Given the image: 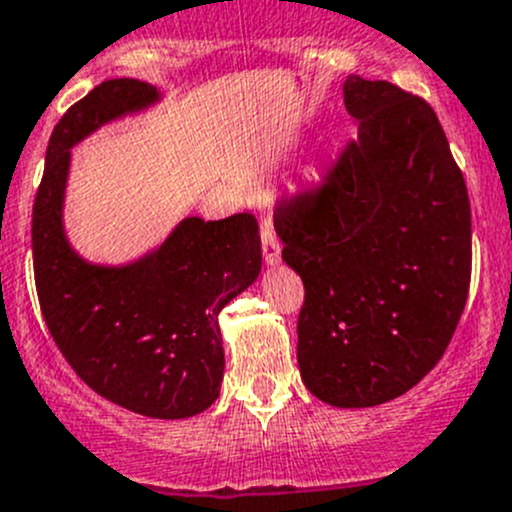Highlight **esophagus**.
I'll return each mask as SVG.
<instances>
[{"mask_svg":"<svg viewBox=\"0 0 512 512\" xmlns=\"http://www.w3.org/2000/svg\"><path fill=\"white\" fill-rule=\"evenodd\" d=\"M280 252H282V245L280 240H277L275 230H272L270 223L262 225V255H265V262L270 267H275L277 262H280Z\"/></svg>","mask_w":512,"mask_h":512,"instance_id":"esophagus-1","label":"esophagus"}]
</instances>
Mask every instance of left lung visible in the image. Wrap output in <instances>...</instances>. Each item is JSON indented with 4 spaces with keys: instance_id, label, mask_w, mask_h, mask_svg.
<instances>
[{
    "instance_id": "8db88e82",
    "label": "left lung",
    "mask_w": 512,
    "mask_h": 512,
    "mask_svg": "<svg viewBox=\"0 0 512 512\" xmlns=\"http://www.w3.org/2000/svg\"><path fill=\"white\" fill-rule=\"evenodd\" d=\"M356 141L314 190L277 205L302 277L304 386L339 409L379 406L438 364L471 285V203L436 113L389 81H344Z\"/></svg>"
}]
</instances>
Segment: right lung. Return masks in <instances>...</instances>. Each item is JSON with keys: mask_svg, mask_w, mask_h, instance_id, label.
<instances>
[{"mask_svg": "<svg viewBox=\"0 0 512 512\" xmlns=\"http://www.w3.org/2000/svg\"><path fill=\"white\" fill-rule=\"evenodd\" d=\"M156 101L160 91L146 81L108 79L56 123L34 200V277L56 347L96 394L133 414L188 418L220 396L218 314L260 275L257 220L185 218L126 265L84 260L64 230L71 148Z\"/></svg>", "mask_w": 512, "mask_h": 512, "instance_id": "obj_1", "label": "right lung"}]
</instances>
